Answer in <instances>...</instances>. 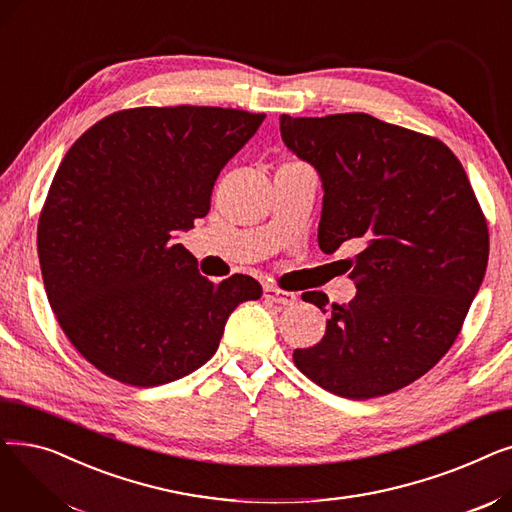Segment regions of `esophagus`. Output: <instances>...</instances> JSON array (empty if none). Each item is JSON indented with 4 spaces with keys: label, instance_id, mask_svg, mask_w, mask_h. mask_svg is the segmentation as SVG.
<instances>
[{
    "label": "esophagus",
    "instance_id": "esophagus-1",
    "mask_svg": "<svg viewBox=\"0 0 512 512\" xmlns=\"http://www.w3.org/2000/svg\"><path fill=\"white\" fill-rule=\"evenodd\" d=\"M263 297H265L267 301L278 303V305H292L294 301H297V294L288 292V290H282V288L272 286V284H267V286L263 288Z\"/></svg>",
    "mask_w": 512,
    "mask_h": 512
}]
</instances>
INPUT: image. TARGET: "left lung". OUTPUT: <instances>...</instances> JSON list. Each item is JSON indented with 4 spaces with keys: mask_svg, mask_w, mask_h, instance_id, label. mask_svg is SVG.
I'll return each mask as SVG.
<instances>
[{
    "mask_svg": "<svg viewBox=\"0 0 512 512\" xmlns=\"http://www.w3.org/2000/svg\"><path fill=\"white\" fill-rule=\"evenodd\" d=\"M282 139L324 182L319 249L344 259L357 286L326 334L292 353L311 382L342 398L396 392L432 369L461 334L486 274L488 222L463 164L440 139L369 114L280 116Z\"/></svg>",
    "mask_w": 512,
    "mask_h": 512,
    "instance_id": "8db88e82",
    "label": "left lung"
}]
</instances>
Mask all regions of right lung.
<instances>
[{"instance_id": "right-lung-1", "label": "right lung", "mask_w": 512, "mask_h": 512, "mask_svg": "<svg viewBox=\"0 0 512 512\" xmlns=\"http://www.w3.org/2000/svg\"><path fill=\"white\" fill-rule=\"evenodd\" d=\"M265 114L130 107L64 155L37 226L43 284L76 351L107 378L151 388L218 351L230 313L261 297L245 274L211 282L174 242L211 207L222 168Z\"/></svg>"}]
</instances>
